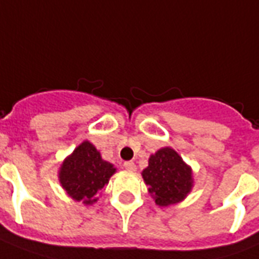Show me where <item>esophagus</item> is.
<instances>
[{
	"instance_id": "34e87169",
	"label": "esophagus",
	"mask_w": 259,
	"mask_h": 259,
	"mask_svg": "<svg viewBox=\"0 0 259 259\" xmlns=\"http://www.w3.org/2000/svg\"><path fill=\"white\" fill-rule=\"evenodd\" d=\"M123 166H125V169L129 170V171H136V169H137L136 163H134L133 161H127V162L123 163Z\"/></svg>"
}]
</instances>
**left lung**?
Wrapping results in <instances>:
<instances>
[{
    "mask_svg": "<svg viewBox=\"0 0 259 259\" xmlns=\"http://www.w3.org/2000/svg\"><path fill=\"white\" fill-rule=\"evenodd\" d=\"M142 178L158 206L181 202L193 188L191 167L171 148L159 149L150 155L149 166L142 171Z\"/></svg>",
    "mask_w": 259,
    "mask_h": 259,
    "instance_id": "obj_1",
    "label": "left lung"
}]
</instances>
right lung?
I'll list each match as a JSON object with an SVG mask.
<instances>
[{
	"instance_id": "add662e5",
	"label": "right lung",
	"mask_w": 259,
	"mask_h": 259,
	"mask_svg": "<svg viewBox=\"0 0 259 259\" xmlns=\"http://www.w3.org/2000/svg\"><path fill=\"white\" fill-rule=\"evenodd\" d=\"M114 173V166L102 159L94 145L83 141L65 158L58 178L69 197L85 205H92L97 202L98 191L109 184Z\"/></svg>"
}]
</instances>
